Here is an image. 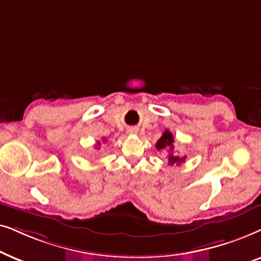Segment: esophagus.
Masks as SVG:
<instances>
[{"label":"esophagus","mask_w":261,"mask_h":261,"mask_svg":"<svg viewBox=\"0 0 261 261\" xmlns=\"http://www.w3.org/2000/svg\"><path fill=\"white\" fill-rule=\"evenodd\" d=\"M130 133H134V130H131V131H130Z\"/></svg>","instance_id":"34e87169"}]
</instances>
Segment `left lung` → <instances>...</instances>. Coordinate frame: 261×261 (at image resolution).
<instances>
[{"mask_svg":"<svg viewBox=\"0 0 261 261\" xmlns=\"http://www.w3.org/2000/svg\"><path fill=\"white\" fill-rule=\"evenodd\" d=\"M174 138H173V134L169 130H166L165 133L162 134V136L160 137V140L156 142V149L159 150H167L169 152L168 154V163L171 166L173 165H180V163L185 161L186 156L184 158H180V156L173 154V150H174Z\"/></svg>","mask_w":261,"mask_h":261,"instance_id":"1","label":"left lung"}]
</instances>
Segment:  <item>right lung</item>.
<instances>
[{"label":"right lung","instance_id":"1","mask_svg":"<svg viewBox=\"0 0 261 261\" xmlns=\"http://www.w3.org/2000/svg\"><path fill=\"white\" fill-rule=\"evenodd\" d=\"M105 141H106V138H102V142H105ZM100 145H101V142L98 141V142H96V144H95V148L99 149Z\"/></svg>","mask_w":261,"mask_h":261}]
</instances>
